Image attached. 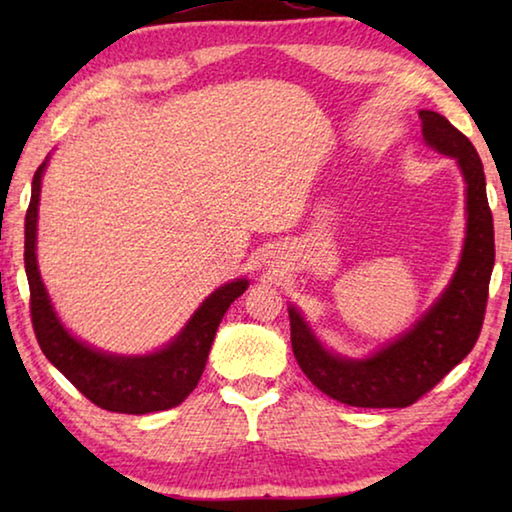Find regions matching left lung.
Instances as JSON below:
<instances>
[{
  "mask_svg": "<svg viewBox=\"0 0 512 512\" xmlns=\"http://www.w3.org/2000/svg\"><path fill=\"white\" fill-rule=\"evenodd\" d=\"M420 121L427 144L456 158L467 183V237L449 289L413 329L366 361L334 357L298 311L289 309L291 348L302 372L332 400L361 409H404L418 402L472 352L488 307L495 228L481 158L443 115L420 110Z\"/></svg>",
  "mask_w": 512,
  "mask_h": 512,
  "instance_id": "left-lung-1",
  "label": "left lung"
}]
</instances>
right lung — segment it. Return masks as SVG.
<instances>
[{
  "mask_svg": "<svg viewBox=\"0 0 512 512\" xmlns=\"http://www.w3.org/2000/svg\"><path fill=\"white\" fill-rule=\"evenodd\" d=\"M45 162L33 176L31 203L24 221V266L29 277L31 323L40 350L92 404L112 413H153L178 406L194 391L205 370L216 329L228 307L248 289L237 280L216 289L207 298L176 341L149 357H112L88 348L65 332L51 309L36 264V223L40 180Z\"/></svg>",
  "mask_w": 512,
  "mask_h": 512,
  "instance_id": "add662e5",
  "label": "right lung"
}]
</instances>
